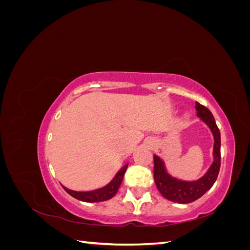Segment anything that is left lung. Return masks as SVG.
I'll return each mask as SVG.
<instances>
[{
    "instance_id": "obj_1",
    "label": "left lung",
    "mask_w": 250,
    "mask_h": 250,
    "mask_svg": "<svg viewBox=\"0 0 250 250\" xmlns=\"http://www.w3.org/2000/svg\"><path fill=\"white\" fill-rule=\"evenodd\" d=\"M195 109L196 115L208 124L214 134V163L202 178L196 181H181L168 175L164 169L163 161L154 155V180L156 188L166 199L173 202L190 203L199 199L213 187L220 171L221 137L214 116L208 108L198 102L195 104Z\"/></svg>"
}]
</instances>
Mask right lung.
I'll return each mask as SVG.
<instances>
[{
    "mask_svg": "<svg viewBox=\"0 0 250 250\" xmlns=\"http://www.w3.org/2000/svg\"><path fill=\"white\" fill-rule=\"evenodd\" d=\"M127 168H128V165L124 166V167L119 171L116 177L112 179L110 184H108L106 187H104L102 188H99V190L92 191V192H75V191L69 190V188H66L64 187H63V188L66 193H69L71 196H73L74 198H76L81 201L100 202V201L108 200L117 194L121 184H122L124 174L126 172Z\"/></svg>",
    "mask_w": 250,
    "mask_h": 250,
    "instance_id": "obj_1",
    "label": "right lung"
}]
</instances>
